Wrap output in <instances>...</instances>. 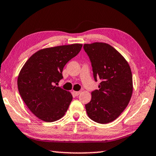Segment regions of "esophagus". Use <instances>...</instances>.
Instances as JSON below:
<instances>
[{
	"mask_svg": "<svg viewBox=\"0 0 156 156\" xmlns=\"http://www.w3.org/2000/svg\"><path fill=\"white\" fill-rule=\"evenodd\" d=\"M80 93H81V91H73V94H74V96H78Z\"/></svg>",
	"mask_w": 156,
	"mask_h": 156,
	"instance_id": "34e87169",
	"label": "esophagus"
}]
</instances>
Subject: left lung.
Wrapping results in <instances>:
<instances>
[{"label":"left lung","mask_w":156,"mask_h":156,"mask_svg":"<svg viewBox=\"0 0 156 156\" xmlns=\"http://www.w3.org/2000/svg\"><path fill=\"white\" fill-rule=\"evenodd\" d=\"M91 60L98 90L91 92V100L85 105L88 116L100 124L117 119L127 108L133 91L132 74L127 60L110 45L101 42L84 44Z\"/></svg>","instance_id":"obj_1"}]
</instances>
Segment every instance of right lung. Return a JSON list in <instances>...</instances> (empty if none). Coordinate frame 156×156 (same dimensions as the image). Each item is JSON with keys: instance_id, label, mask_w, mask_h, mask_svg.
Returning <instances> with one entry per match:
<instances>
[{"instance_id": "obj_1", "label": "right lung", "mask_w": 156, "mask_h": 156, "mask_svg": "<svg viewBox=\"0 0 156 156\" xmlns=\"http://www.w3.org/2000/svg\"><path fill=\"white\" fill-rule=\"evenodd\" d=\"M82 47V44H74L41 49L20 70L17 78L20 96L31 112L41 120H58L68 109L73 96L55 84L63 78L65 65Z\"/></svg>"}]
</instances>
